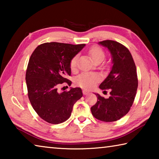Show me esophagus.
<instances>
[{
    "mask_svg": "<svg viewBox=\"0 0 159 159\" xmlns=\"http://www.w3.org/2000/svg\"><path fill=\"white\" fill-rule=\"evenodd\" d=\"M83 95H88V94L89 93V91H88L86 90H83Z\"/></svg>",
    "mask_w": 159,
    "mask_h": 159,
    "instance_id": "obj_1",
    "label": "esophagus"
}]
</instances>
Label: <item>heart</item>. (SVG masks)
<instances>
[{
	"instance_id": "b5f03b06",
	"label": "heart",
	"mask_w": 159,
	"mask_h": 159,
	"mask_svg": "<svg viewBox=\"0 0 159 159\" xmlns=\"http://www.w3.org/2000/svg\"><path fill=\"white\" fill-rule=\"evenodd\" d=\"M89 54L93 60L96 61L98 60L102 61L105 57V54L102 48L98 46L91 48L89 50ZM78 57L75 56L71 59L70 61V68L71 70L76 69L77 66ZM99 77L98 74L90 72H85L79 75L75 79V83L78 85L80 86L85 89H90L95 85L99 81Z\"/></svg>"
}]
</instances>
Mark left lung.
<instances>
[{
  "label": "left lung",
  "instance_id": "1",
  "mask_svg": "<svg viewBox=\"0 0 159 159\" xmlns=\"http://www.w3.org/2000/svg\"><path fill=\"white\" fill-rule=\"evenodd\" d=\"M99 44L109 50L113 63L108 76L99 88L111 92L107 99L95 93L98 101L90 109L97 119L113 122L127 114L133 105L138 86L137 69L130 51L123 45L111 40Z\"/></svg>",
  "mask_w": 159,
  "mask_h": 159
}]
</instances>
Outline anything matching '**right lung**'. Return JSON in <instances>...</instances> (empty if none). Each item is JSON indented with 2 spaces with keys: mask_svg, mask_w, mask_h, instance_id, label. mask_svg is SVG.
Here are the masks:
<instances>
[{
  "mask_svg": "<svg viewBox=\"0 0 159 159\" xmlns=\"http://www.w3.org/2000/svg\"><path fill=\"white\" fill-rule=\"evenodd\" d=\"M85 44L45 43L31 54L26 72L28 96L38 115L45 121L58 124L71 116L74 104L82 98L80 88L59 93L64 83L71 85L66 79L71 76L70 61Z\"/></svg>",
  "mask_w": 159,
  "mask_h": 159,
  "instance_id": "right-lung-1",
  "label": "right lung"
}]
</instances>
